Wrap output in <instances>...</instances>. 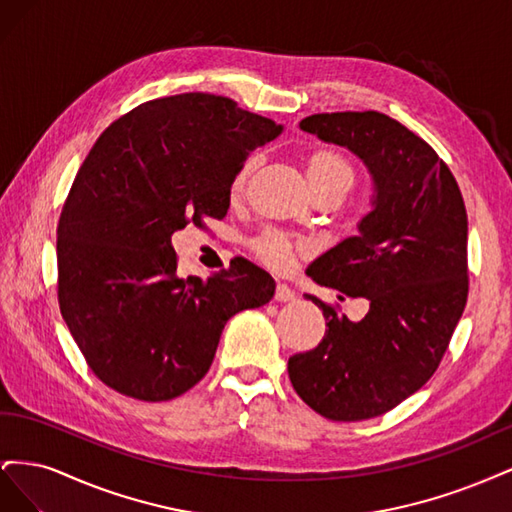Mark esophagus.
<instances>
[{
    "mask_svg": "<svg viewBox=\"0 0 512 512\" xmlns=\"http://www.w3.org/2000/svg\"><path fill=\"white\" fill-rule=\"evenodd\" d=\"M294 297H297V294H294V290L288 284H277V288H275V301L286 303V301H292Z\"/></svg>",
    "mask_w": 512,
    "mask_h": 512,
    "instance_id": "1",
    "label": "esophagus"
}]
</instances>
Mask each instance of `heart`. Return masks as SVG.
<instances>
[{"mask_svg": "<svg viewBox=\"0 0 512 512\" xmlns=\"http://www.w3.org/2000/svg\"><path fill=\"white\" fill-rule=\"evenodd\" d=\"M256 164H258V156L247 158L241 164V168L237 170V175H235V179H232V185H230L232 196H237L245 190L247 179H250V175L254 173ZM307 175H309V181H312V185H314V190L331 188V185H339V188L350 190L354 183L352 164L342 156V153L331 151V149H318L312 153V156H309ZM303 247H305L303 243L288 239L286 235H282V232H267V235L256 243V252L262 260L269 262V265H273L277 269H286L294 260V256L303 250Z\"/></svg>", "mask_w": 512, "mask_h": 512, "instance_id": "1", "label": "heart"}]
</instances>
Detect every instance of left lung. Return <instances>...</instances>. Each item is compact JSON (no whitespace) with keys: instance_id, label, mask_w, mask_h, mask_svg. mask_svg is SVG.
<instances>
[{"instance_id":"8db88e82","label":"left lung","mask_w":512,"mask_h":512,"mask_svg":"<svg viewBox=\"0 0 512 512\" xmlns=\"http://www.w3.org/2000/svg\"><path fill=\"white\" fill-rule=\"evenodd\" d=\"M305 132L348 147L374 177L376 196L348 237L307 275L369 312L352 322L307 294L327 320L322 342L288 359L305 404L331 421L393 410L438 369L468 301V215L451 168L399 121L378 111L318 113ZM344 301V297H339Z\"/></svg>"}]
</instances>
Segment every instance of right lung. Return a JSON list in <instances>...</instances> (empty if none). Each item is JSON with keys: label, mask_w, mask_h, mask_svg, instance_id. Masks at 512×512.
Listing matches in <instances>:
<instances>
[{"label": "right lung", "mask_w": 512, "mask_h": 512, "mask_svg": "<svg viewBox=\"0 0 512 512\" xmlns=\"http://www.w3.org/2000/svg\"><path fill=\"white\" fill-rule=\"evenodd\" d=\"M282 132L213 94L132 108L76 173L57 224V299L89 369L113 391L168 401L205 378L224 324L271 301L273 277L245 258L177 275L175 230L222 220L247 156Z\"/></svg>", "instance_id": "add662e5"}]
</instances>
